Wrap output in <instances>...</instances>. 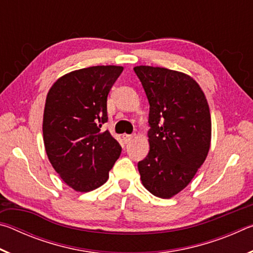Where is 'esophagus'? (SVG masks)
<instances>
[{"label": "esophagus", "instance_id": "esophagus-1", "mask_svg": "<svg viewBox=\"0 0 253 253\" xmlns=\"http://www.w3.org/2000/svg\"><path fill=\"white\" fill-rule=\"evenodd\" d=\"M123 139H124V142L128 144V143H130L132 139H134V135H124Z\"/></svg>", "mask_w": 253, "mask_h": 253}]
</instances>
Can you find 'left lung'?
Returning a JSON list of instances; mask_svg holds the SVG:
<instances>
[{
	"label": "left lung",
	"mask_w": 253,
	"mask_h": 253,
	"mask_svg": "<svg viewBox=\"0 0 253 253\" xmlns=\"http://www.w3.org/2000/svg\"><path fill=\"white\" fill-rule=\"evenodd\" d=\"M149 102V152L138 163L143 185L170 199L192 181L211 145V115L196 81L166 68H134Z\"/></svg>",
	"instance_id": "1"
}]
</instances>
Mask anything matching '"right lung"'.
Returning a JSON list of instances; mask_svg holds the SVG:
<instances>
[{
	"label": "right lung",
	"mask_w": 253,
	"mask_h": 253,
	"mask_svg": "<svg viewBox=\"0 0 253 253\" xmlns=\"http://www.w3.org/2000/svg\"><path fill=\"white\" fill-rule=\"evenodd\" d=\"M121 66H95L60 77L46 95L43 142L59 176L77 192L107 182L122 147L108 130L107 96L123 72Z\"/></svg>",
	"instance_id": "add662e5"
}]
</instances>
